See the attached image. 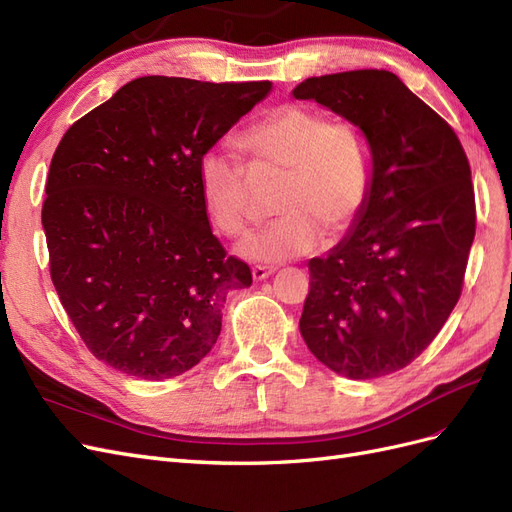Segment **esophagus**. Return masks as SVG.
<instances>
[{"label": "esophagus", "mask_w": 512, "mask_h": 512, "mask_svg": "<svg viewBox=\"0 0 512 512\" xmlns=\"http://www.w3.org/2000/svg\"><path fill=\"white\" fill-rule=\"evenodd\" d=\"M275 273V267H260V265H256L254 269H252V277L256 282H262V280H267L269 275H273Z\"/></svg>", "instance_id": "obj_1"}]
</instances>
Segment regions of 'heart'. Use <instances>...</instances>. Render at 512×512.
<instances>
[{"mask_svg":"<svg viewBox=\"0 0 512 512\" xmlns=\"http://www.w3.org/2000/svg\"><path fill=\"white\" fill-rule=\"evenodd\" d=\"M241 147L256 166L286 173L277 198L280 220L245 239L239 254L256 262H284L312 252L322 232L337 239L361 218L374 183L367 136L348 121L329 123L314 108L286 104L252 123ZM198 179L209 215L226 235H243L258 213L250 203V170L228 147L207 149Z\"/></svg>","mask_w":512,"mask_h":512,"instance_id":"heart-1","label":"heart"}]
</instances>
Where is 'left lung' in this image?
Returning <instances> with one entry per match:
<instances>
[{"label": "left lung", "mask_w": 512, "mask_h": 512, "mask_svg": "<svg viewBox=\"0 0 512 512\" xmlns=\"http://www.w3.org/2000/svg\"><path fill=\"white\" fill-rule=\"evenodd\" d=\"M292 96L361 128L374 156L361 218L309 260L301 335L339 376L393 374L433 342L459 301L476 230L466 151L393 72L312 76Z\"/></svg>", "instance_id": "1"}]
</instances>
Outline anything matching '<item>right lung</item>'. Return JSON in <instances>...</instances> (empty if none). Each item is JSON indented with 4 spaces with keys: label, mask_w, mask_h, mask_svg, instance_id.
I'll list each match as a JSON object with an SVG mask.
<instances>
[{
    "label": "right lung",
    "mask_w": 512,
    "mask_h": 512,
    "mask_svg": "<svg viewBox=\"0 0 512 512\" xmlns=\"http://www.w3.org/2000/svg\"><path fill=\"white\" fill-rule=\"evenodd\" d=\"M271 83L141 76L72 123L46 179L51 280L85 346L134 378L185 374L250 267L213 235L198 162Z\"/></svg>",
    "instance_id": "right-lung-1"
}]
</instances>
